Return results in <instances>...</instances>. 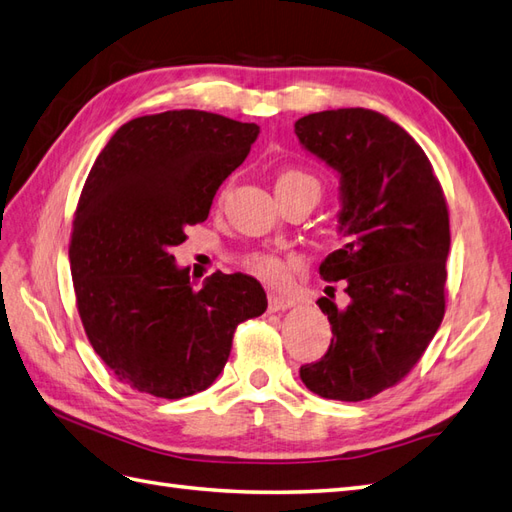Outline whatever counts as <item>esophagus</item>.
I'll return each instance as SVG.
<instances>
[{
  "label": "esophagus",
  "instance_id": "esophagus-1",
  "mask_svg": "<svg viewBox=\"0 0 512 512\" xmlns=\"http://www.w3.org/2000/svg\"><path fill=\"white\" fill-rule=\"evenodd\" d=\"M294 305V299L288 294H281V292H270L268 294V307L270 312H279V310H288V307Z\"/></svg>",
  "mask_w": 512,
  "mask_h": 512
}]
</instances>
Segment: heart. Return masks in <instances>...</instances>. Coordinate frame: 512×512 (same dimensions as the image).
<instances>
[{
  "label": "heart",
  "instance_id": "obj_1",
  "mask_svg": "<svg viewBox=\"0 0 512 512\" xmlns=\"http://www.w3.org/2000/svg\"><path fill=\"white\" fill-rule=\"evenodd\" d=\"M294 183H305V185H312L318 189V183L314 181V178L310 174L299 172V170H288L277 178V185H294ZM246 266L251 268L255 275L272 279V281H281L285 275H288V266H285V261H281L275 255H268V253L251 255L246 259Z\"/></svg>",
  "mask_w": 512,
  "mask_h": 512
}]
</instances>
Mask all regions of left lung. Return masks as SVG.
Wrapping results in <instances>:
<instances>
[{"instance_id":"8db88e82","label":"left lung","mask_w":512,"mask_h":512,"mask_svg":"<svg viewBox=\"0 0 512 512\" xmlns=\"http://www.w3.org/2000/svg\"><path fill=\"white\" fill-rule=\"evenodd\" d=\"M294 133L340 178L344 246L318 272L344 279L349 296L347 305L316 301L334 336L323 358L299 373L320 397L364 401L406 377L441 327L447 202L421 146L382 113L320 111L301 117Z\"/></svg>"}]
</instances>
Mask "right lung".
<instances>
[{
	"label": "right lung",
	"instance_id": "right-lung-1",
	"mask_svg": "<svg viewBox=\"0 0 512 512\" xmlns=\"http://www.w3.org/2000/svg\"><path fill=\"white\" fill-rule=\"evenodd\" d=\"M257 135V124L224 115L165 111L117 128L93 163L71 233V277L91 347L133 390L183 399L209 388L235 327L266 312L255 277L213 272L196 288L172 255L185 229L207 220Z\"/></svg>",
	"mask_w": 512,
	"mask_h": 512
}]
</instances>
